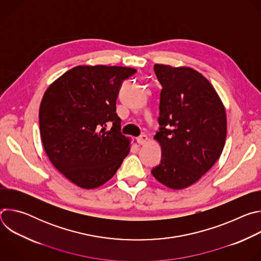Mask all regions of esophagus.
I'll return each mask as SVG.
<instances>
[{"label": "esophagus", "instance_id": "34e87169", "mask_svg": "<svg viewBox=\"0 0 261 261\" xmlns=\"http://www.w3.org/2000/svg\"><path fill=\"white\" fill-rule=\"evenodd\" d=\"M137 141H138L139 144L143 145V144H145V143L148 141V137H147L146 135H141V136H139V137L137 138Z\"/></svg>", "mask_w": 261, "mask_h": 261}]
</instances>
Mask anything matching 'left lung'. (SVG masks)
I'll return each mask as SVG.
<instances>
[{
    "mask_svg": "<svg viewBox=\"0 0 261 261\" xmlns=\"http://www.w3.org/2000/svg\"><path fill=\"white\" fill-rule=\"evenodd\" d=\"M162 85L160 131L162 150L154 177L169 189L190 187L220 158L227 133L224 104L212 84L193 68L156 64Z\"/></svg>",
    "mask_w": 261,
    "mask_h": 261,
    "instance_id": "left-lung-1",
    "label": "left lung"
}]
</instances>
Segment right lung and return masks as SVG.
Listing matches in <instances>:
<instances>
[{"label":"right lung","instance_id":"obj_1","mask_svg":"<svg viewBox=\"0 0 261 261\" xmlns=\"http://www.w3.org/2000/svg\"><path fill=\"white\" fill-rule=\"evenodd\" d=\"M136 69L76 66L45 91L40 108V135L53 165L83 189L104 185L130 152L131 138L120 132L116 100L124 80ZM107 123H113L109 130Z\"/></svg>","mask_w":261,"mask_h":261}]
</instances>
